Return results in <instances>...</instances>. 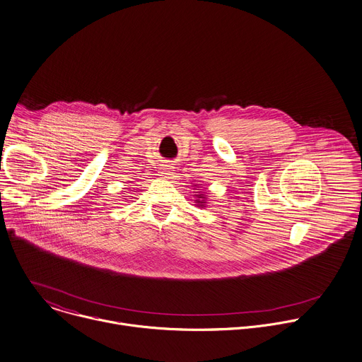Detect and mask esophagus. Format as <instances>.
I'll use <instances>...</instances> for the list:
<instances>
[{
	"label": "esophagus",
	"instance_id": "obj_1",
	"mask_svg": "<svg viewBox=\"0 0 362 362\" xmlns=\"http://www.w3.org/2000/svg\"><path fill=\"white\" fill-rule=\"evenodd\" d=\"M162 175L166 176V177H169V176L172 175V166H170V165H165L163 169H162Z\"/></svg>",
	"mask_w": 362,
	"mask_h": 362
}]
</instances>
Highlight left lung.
Returning <instances> with one entry per match:
<instances>
[{
    "label": "left lung",
    "mask_w": 362,
    "mask_h": 362,
    "mask_svg": "<svg viewBox=\"0 0 362 362\" xmlns=\"http://www.w3.org/2000/svg\"><path fill=\"white\" fill-rule=\"evenodd\" d=\"M200 197H203V196H200ZM196 202H197V203H200V204H203V203H204V202H200V200H196Z\"/></svg>",
    "instance_id": "left-lung-1"
}]
</instances>
